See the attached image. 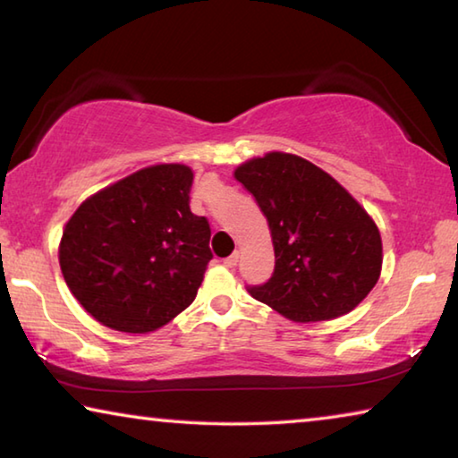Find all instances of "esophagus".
Segmentation results:
<instances>
[{
  "instance_id": "34e87169",
  "label": "esophagus",
  "mask_w": 458,
  "mask_h": 458,
  "mask_svg": "<svg viewBox=\"0 0 458 458\" xmlns=\"http://www.w3.org/2000/svg\"><path fill=\"white\" fill-rule=\"evenodd\" d=\"M238 259H240V252L230 254L228 259H224V267H228V268H234V267L238 265Z\"/></svg>"
}]
</instances>
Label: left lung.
I'll return each mask as SVG.
<instances>
[{"instance_id": "1", "label": "left lung", "mask_w": 458, "mask_h": 458, "mask_svg": "<svg viewBox=\"0 0 458 458\" xmlns=\"http://www.w3.org/2000/svg\"><path fill=\"white\" fill-rule=\"evenodd\" d=\"M257 198L275 248L270 281L250 294L294 323L353 311L382 273V236L337 180L299 155L268 151L234 169Z\"/></svg>"}]
</instances>
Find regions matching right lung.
I'll list each match as a JSON object with an SVG mask.
<instances>
[{"mask_svg": "<svg viewBox=\"0 0 458 458\" xmlns=\"http://www.w3.org/2000/svg\"><path fill=\"white\" fill-rule=\"evenodd\" d=\"M191 182L183 164L143 167L92 193L68 218L62 276L100 325L157 331L196 299L212 232L190 210Z\"/></svg>", "mask_w": 458, "mask_h": 458, "instance_id": "obj_1", "label": "right lung"}]
</instances>
